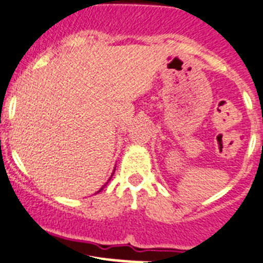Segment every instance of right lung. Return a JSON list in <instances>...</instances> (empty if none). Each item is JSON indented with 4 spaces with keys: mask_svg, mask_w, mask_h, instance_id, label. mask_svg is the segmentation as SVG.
<instances>
[{
    "mask_svg": "<svg viewBox=\"0 0 263 263\" xmlns=\"http://www.w3.org/2000/svg\"><path fill=\"white\" fill-rule=\"evenodd\" d=\"M112 174H114V173H112ZM111 177H112V176H111ZM108 181H110V179H108ZM105 186H106V184H105ZM105 186H103V187H105ZM103 187H101V189H99V191H101V190H103ZM99 191H98V193H99Z\"/></svg>",
    "mask_w": 263,
    "mask_h": 263,
    "instance_id": "obj_1",
    "label": "right lung"
}]
</instances>
